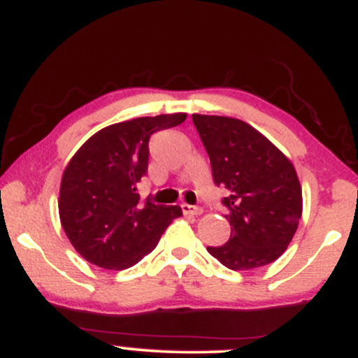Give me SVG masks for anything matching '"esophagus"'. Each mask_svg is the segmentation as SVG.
Wrapping results in <instances>:
<instances>
[{"instance_id":"1","label":"esophagus","mask_w":358,"mask_h":358,"mask_svg":"<svg viewBox=\"0 0 358 358\" xmlns=\"http://www.w3.org/2000/svg\"><path fill=\"white\" fill-rule=\"evenodd\" d=\"M182 210L185 215H200L202 213V207H196V205H188V203H182Z\"/></svg>"}]
</instances>
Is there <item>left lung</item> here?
<instances>
[{
    "label": "left lung",
    "instance_id": "1",
    "mask_svg": "<svg viewBox=\"0 0 358 358\" xmlns=\"http://www.w3.org/2000/svg\"><path fill=\"white\" fill-rule=\"evenodd\" d=\"M192 119L210 158L213 182L229 192L222 203L231 239L207 250L234 271L276 261L293 239L303 212L293 163L241 119L203 114Z\"/></svg>",
    "mask_w": 358,
    "mask_h": 358
}]
</instances>
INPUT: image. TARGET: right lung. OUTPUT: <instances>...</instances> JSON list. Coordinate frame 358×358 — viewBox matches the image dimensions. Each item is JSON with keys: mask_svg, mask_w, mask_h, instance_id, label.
<instances>
[{"mask_svg": "<svg viewBox=\"0 0 358 358\" xmlns=\"http://www.w3.org/2000/svg\"><path fill=\"white\" fill-rule=\"evenodd\" d=\"M187 114L136 117L97 131L62 175L59 213L71 244L85 261L126 269L156 248L178 205L141 203L138 183L148 171L151 134L182 124Z\"/></svg>", "mask_w": 358, "mask_h": 358, "instance_id": "obj_1", "label": "right lung"}]
</instances>
